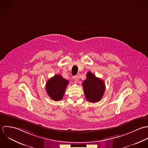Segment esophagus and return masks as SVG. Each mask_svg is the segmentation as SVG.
Wrapping results in <instances>:
<instances>
[{"label":"esophagus","instance_id":"obj_1","mask_svg":"<svg viewBox=\"0 0 148 148\" xmlns=\"http://www.w3.org/2000/svg\"><path fill=\"white\" fill-rule=\"evenodd\" d=\"M73 79H74L75 82L78 80V77H77V76H74V77H73Z\"/></svg>","mask_w":148,"mask_h":148}]
</instances>
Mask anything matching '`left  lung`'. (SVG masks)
<instances>
[{
	"label": "left lung",
	"mask_w": 148,
	"mask_h": 148,
	"mask_svg": "<svg viewBox=\"0 0 148 148\" xmlns=\"http://www.w3.org/2000/svg\"><path fill=\"white\" fill-rule=\"evenodd\" d=\"M82 86L85 97L90 102H97L102 98L105 85L102 79L89 71L86 74V79L83 82Z\"/></svg>",
	"instance_id": "obj_1"
}]
</instances>
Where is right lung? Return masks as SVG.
<instances>
[{
    "label": "right lung",
    "mask_w": 148,
    "mask_h": 148,
    "mask_svg": "<svg viewBox=\"0 0 148 148\" xmlns=\"http://www.w3.org/2000/svg\"><path fill=\"white\" fill-rule=\"evenodd\" d=\"M69 81L60 75H56L47 81L46 85V91L51 98L58 101L63 98Z\"/></svg>",
    "instance_id": "1"
}]
</instances>
